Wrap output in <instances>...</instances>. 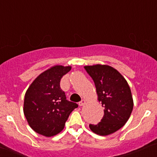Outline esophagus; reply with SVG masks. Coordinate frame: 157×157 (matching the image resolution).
I'll return each mask as SVG.
<instances>
[{
    "label": "esophagus",
    "instance_id": "obj_1",
    "mask_svg": "<svg viewBox=\"0 0 157 157\" xmlns=\"http://www.w3.org/2000/svg\"><path fill=\"white\" fill-rule=\"evenodd\" d=\"M85 103H86V101H85V100H82V101H80V102H79L78 103V105H79V106H84V105H85Z\"/></svg>",
    "mask_w": 157,
    "mask_h": 157
}]
</instances>
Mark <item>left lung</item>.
<instances>
[{"instance_id": "8db88e82", "label": "left lung", "mask_w": 157, "mask_h": 157, "mask_svg": "<svg viewBox=\"0 0 157 157\" xmlns=\"http://www.w3.org/2000/svg\"><path fill=\"white\" fill-rule=\"evenodd\" d=\"M84 68L93 79L98 101L104 107L101 122L90 124V129L102 136L114 133L126 123L133 109L130 87L124 77L109 66L98 64Z\"/></svg>"}]
</instances>
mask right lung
Returning a JSON list of instances; mask_svg holds the SVG:
<instances>
[{
  "mask_svg": "<svg viewBox=\"0 0 157 157\" xmlns=\"http://www.w3.org/2000/svg\"><path fill=\"white\" fill-rule=\"evenodd\" d=\"M71 67L54 66L40 74L25 94L23 112L29 125L46 137L57 135L78 104L67 100L59 82Z\"/></svg>",
  "mask_w": 157,
  "mask_h": 157,
  "instance_id": "obj_1",
  "label": "right lung"
}]
</instances>
